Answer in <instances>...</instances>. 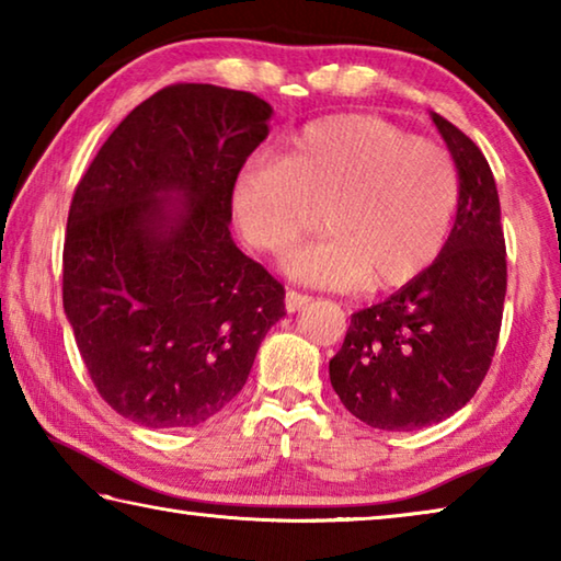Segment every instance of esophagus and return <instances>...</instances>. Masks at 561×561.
I'll return each instance as SVG.
<instances>
[{"instance_id": "esophagus-1", "label": "esophagus", "mask_w": 561, "mask_h": 561, "mask_svg": "<svg viewBox=\"0 0 561 561\" xmlns=\"http://www.w3.org/2000/svg\"><path fill=\"white\" fill-rule=\"evenodd\" d=\"M309 301H311L309 294H301V291L289 289V291H287V299H284V307H287L289 314H294V311H299V309L307 307Z\"/></svg>"}]
</instances>
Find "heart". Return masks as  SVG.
<instances>
[{"instance_id":"b5f03b06","label":"heart","mask_w":561,"mask_h":561,"mask_svg":"<svg viewBox=\"0 0 561 561\" xmlns=\"http://www.w3.org/2000/svg\"><path fill=\"white\" fill-rule=\"evenodd\" d=\"M460 207L448 150L376 116L317 121L284 156L260 150L232 183L244 240L284 254L319 222L324 240L294 252L287 270L319 287H401L440 257Z\"/></svg>"}]
</instances>
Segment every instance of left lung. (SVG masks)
<instances>
[{
  "label": "left lung",
  "mask_w": 561,
  "mask_h": 561,
  "mask_svg": "<svg viewBox=\"0 0 561 561\" xmlns=\"http://www.w3.org/2000/svg\"><path fill=\"white\" fill-rule=\"evenodd\" d=\"M460 175V207L438 260L386 301L351 314L329 360L341 403L381 431L440 423L470 401L495 356L507 291L500 197L482 150L431 113Z\"/></svg>",
  "instance_id": "8db88e82"
}]
</instances>
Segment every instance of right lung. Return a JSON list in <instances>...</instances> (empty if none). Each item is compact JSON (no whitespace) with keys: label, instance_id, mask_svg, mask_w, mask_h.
Wrapping results in <instances>:
<instances>
[{"label":"right lung","instance_id":"1","mask_svg":"<svg viewBox=\"0 0 561 561\" xmlns=\"http://www.w3.org/2000/svg\"><path fill=\"white\" fill-rule=\"evenodd\" d=\"M247 91L173 83L133 108L76 185L64 311L103 401L195 428L242 391L284 287L232 242V183L270 136Z\"/></svg>","mask_w":561,"mask_h":561}]
</instances>
